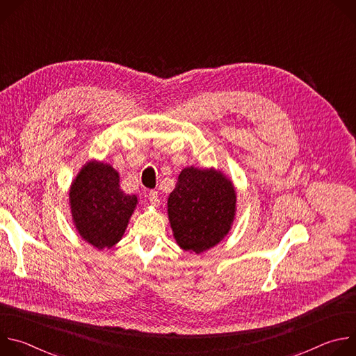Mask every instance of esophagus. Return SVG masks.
Wrapping results in <instances>:
<instances>
[{"label": "esophagus", "instance_id": "1", "mask_svg": "<svg viewBox=\"0 0 356 356\" xmlns=\"http://www.w3.org/2000/svg\"><path fill=\"white\" fill-rule=\"evenodd\" d=\"M147 197H149L150 204H154V206H159L161 200H159V194H158V191H156V190H150V191L147 193Z\"/></svg>", "mask_w": 356, "mask_h": 356}]
</instances>
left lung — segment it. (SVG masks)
<instances>
[{
  "label": "left lung",
  "mask_w": 356,
  "mask_h": 356,
  "mask_svg": "<svg viewBox=\"0 0 356 356\" xmlns=\"http://www.w3.org/2000/svg\"><path fill=\"white\" fill-rule=\"evenodd\" d=\"M235 190L220 172L187 168L170 193L168 211L180 248L200 253L217 245L235 216Z\"/></svg>",
  "instance_id": "1"
}]
</instances>
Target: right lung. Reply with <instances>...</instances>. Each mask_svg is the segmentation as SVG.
I'll return each instance as SVG.
<instances>
[{"label":"right lung","mask_w":356,"mask_h":356,"mask_svg":"<svg viewBox=\"0 0 356 356\" xmlns=\"http://www.w3.org/2000/svg\"><path fill=\"white\" fill-rule=\"evenodd\" d=\"M136 202V195L120 188L118 173L104 163H87L70 188L76 228L98 249L111 248L121 239Z\"/></svg>","instance_id":"obj_1"}]
</instances>
